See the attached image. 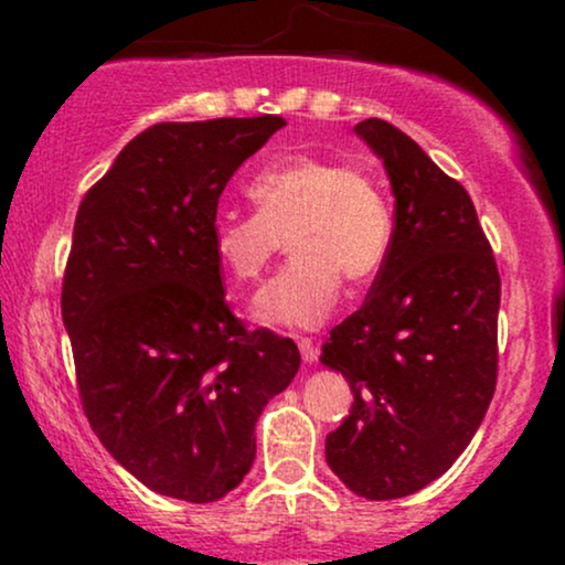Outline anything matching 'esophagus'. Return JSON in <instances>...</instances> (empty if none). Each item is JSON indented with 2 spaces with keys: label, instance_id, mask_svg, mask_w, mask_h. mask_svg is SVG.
<instances>
[{
  "label": "esophagus",
  "instance_id": "obj_1",
  "mask_svg": "<svg viewBox=\"0 0 565 565\" xmlns=\"http://www.w3.org/2000/svg\"><path fill=\"white\" fill-rule=\"evenodd\" d=\"M297 348H300V353H302V361H316V355H319V348H316V342L310 340V337H300V340H297Z\"/></svg>",
  "mask_w": 565,
  "mask_h": 565
}]
</instances>
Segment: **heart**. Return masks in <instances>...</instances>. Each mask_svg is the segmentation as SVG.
<instances>
[{
	"mask_svg": "<svg viewBox=\"0 0 565 565\" xmlns=\"http://www.w3.org/2000/svg\"><path fill=\"white\" fill-rule=\"evenodd\" d=\"M246 193L257 212H220L210 238L238 281H257L289 242L291 260L257 295L255 316L265 323L319 327L340 300L342 278L364 284L391 257V196L361 167L291 157L257 172Z\"/></svg>",
	"mask_w": 565,
	"mask_h": 565,
	"instance_id": "b5f03b06",
	"label": "heart"
}]
</instances>
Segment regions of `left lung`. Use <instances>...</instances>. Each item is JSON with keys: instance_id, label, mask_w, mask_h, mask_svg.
I'll list each match as a JSON object with an SVG mask.
<instances>
[{"instance_id": "1", "label": "left lung", "mask_w": 565, "mask_h": 565, "mask_svg": "<svg viewBox=\"0 0 565 565\" xmlns=\"http://www.w3.org/2000/svg\"><path fill=\"white\" fill-rule=\"evenodd\" d=\"M355 135L391 178L395 236L364 305L321 348L353 391L327 462L350 491L382 502L444 476L483 423L502 284L470 193L398 127L366 119Z\"/></svg>"}]
</instances>
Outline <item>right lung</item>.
<instances>
[{
  "label": "right lung",
  "instance_id": "1",
  "mask_svg": "<svg viewBox=\"0 0 565 565\" xmlns=\"http://www.w3.org/2000/svg\"><path fill=\"white\" fill-rule=\"evenodd\" d=\"M281 116L161 121L84 193L61 310L95 436L157 494L215 502L255 462L265 404L295 380L289 337L225 300L210 228L233 172Z\"/></svg>",
  "mask_w": 565,
  "mask_h": 565
}]
</instances>
